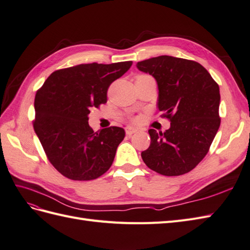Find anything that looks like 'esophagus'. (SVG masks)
Instances as JSON below:
<instances>
[{"label":"esophagus","instance_id":"34e87169","mask_svg":"<svg viewBox=\"0 0 250 250\" xmlns=\"http://www.w3.org/2000/svg\"><path fill=\"white\" fill-rule=\"evenodd\" d=\"M138 131L137 127H134V126H125V133L126 135H132V134L136 133Z\"/></svg>","mask_w":250,"mask_h":250}]
</instances>
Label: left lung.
<instances>
[{
  "label": "left lung",
  "instance_id": "8db88e82",
  "mask_svg": "<svg viewBox=\"0 0 250 250\" xmlns=\"http://www.w3.org/2000/svg\"><path fill=\"white\" fill-rule=\"evenodd\" d=\"M139 70L154 77L158 110L170 129H150V146L142 152L148 167L166 176L188 173L206 156L221 125L220 87L200 63L159 56L140 61Z\"/></svg>",
  "mask_w": 250,
  "mask_h": 250
}]
</instances>
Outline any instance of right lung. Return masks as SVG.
Masks as SVG:
<instances>
[{
	"label": "right lung",
	"mask_w": 250,
	"mask_h": 250,
	"mask_svg": "<svg viewBox=\"0 0 250 250\" xmlns=\"http://www.w3.org/2000/svg\"><path fill=\"white\" fill-rule=\"evenodd\" d=\"M132 63H89L58 69L38 89L34 129L48 161L63 176L91 181L110 169L125 130L110 126L94 132L88 114L92 107L105 104L108 86Z\"/></svg>",
	"instance_id": "add662e5"
}]
</instances>
